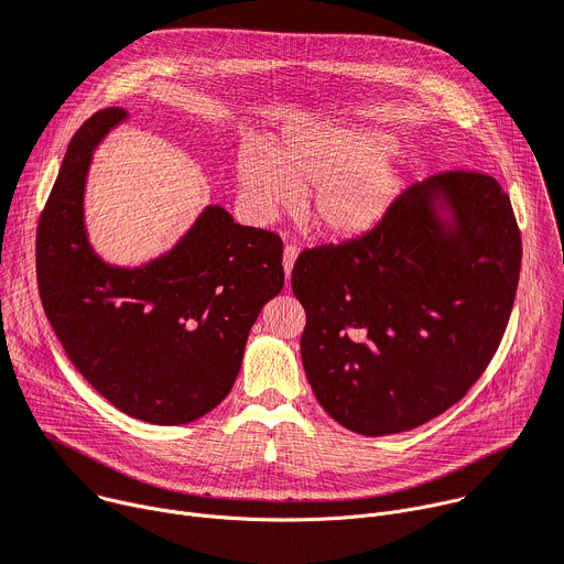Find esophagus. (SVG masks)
Here are the masks:
<instances>
[{"instance_id":"obj_1","label":"esophagus","mask_w":564,"mask_h":564,"mask_svg":"<svg viewBox=\"0 0 564 564\" xmlns=\"http://www.w3.org/2000/svg\"><path fill=\"white\" fill-rule=\"evenodd\" d=\"M294 259H296V245L288 242V245H285V251H283V270H285V279H290V272H292Z\"/></svg>"}]
</instances>
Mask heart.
<instances>
[{
  "label": "heart",
  "instance_id": "b5f03b06",
  "mask_svg": "<svg viewBox=\"0 0 564 564\" xmlns=\"http://www.w3.org/2000/svg\"><path fill=\"white\" fill-rule=\"evenodd\" d=\"M398 139L380 128L317 126L290 132L276 152L242 145L236 175L245 209L270 223L292 209L301 191H315L313 218L333 238H357L378 227L395 204L404 175L391 152Z\"/></svg>",
  "mask_w": 564,
  "mask_h": 564
}]
</instances>
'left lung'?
<instances>
[{
	"instance_id": "8db88e82",
	"label": "left lung",
	"mask_w": 564,
	"mask_h": 564,
	"mask_svg": "<svg viewBox=\"0 0 564 564\" xmlns=\"http://www.w3.org/2000/svg\"><path fill=\"white\" fill-rule=\"evenodd\" d=\"M449 208L453 223L438 210ZM522 236L497 180L447 171L404 188L384 220L303 249L292 292L319 404L365 436L414 430L468 393L503 337Z\"/></svg>"
}]
</instances>
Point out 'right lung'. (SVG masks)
Returning a JSON list of instances; mask_svg holds the SVG:
<instances>
[{
	"label": "right lung",
	"mask_w": 564,
	"mask_h": 564,
	"mask_svg": "<svg viewBox=\"0 0 564 564\" xmlns=\"http://www.w3.org/2000/svg\"><path fill=\"white\" fill-rule=\"evenodd\" d=\"M121 119V108L98 110L69 141L37 223V290L72 365L100 395L139 421L184 425L231 391L247 335L283 288V240L209 207L160 261L106 265L85 236L83 188L94 145Z\"/></svg>",
	"instance_id": "right-lung-1"
}]
</instances>
